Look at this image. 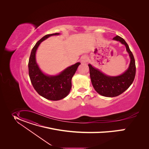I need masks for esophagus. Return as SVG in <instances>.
Listing matches in <instances>:
<instances>
[{"label": "esophagus", "instance_id": "esophagus-1", "mask_svg": "<svg viewBox=\"0 0 149 149\" xmlns=\"http://www.w3.org/2000/svg\"><path fill=\"white\" fill-rule=\"evenodd\" d=\"M88 61V58L86 57H84L82 58L81 59V63H85L86 62Z\"/></svg>", "mask_w": 149, "mask_h": 149}]
</instances>
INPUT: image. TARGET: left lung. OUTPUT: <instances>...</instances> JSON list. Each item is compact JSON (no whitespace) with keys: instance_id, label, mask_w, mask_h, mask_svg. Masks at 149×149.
<instances>
[{"instance_id":"obj_1","label":"left lung","mask_w":149,"mask_h":149,"mask_svg":"<svg viewBox=\"0 0 149 149\" xmlns=\"http://www.w3.org/2000/svg\"><path fill=\"white\" fill-rule=\"evenodd\" d=\"M113 40L124 44L131 58L127 70L122 74L110 77L105 75L99 70L88 65L91 82L95 91L100 95L106 97H115L123 93L131 85L135 76L136 66L134 56L127 43L122 37L116 36Z\"/></svg>"}]
</instances>
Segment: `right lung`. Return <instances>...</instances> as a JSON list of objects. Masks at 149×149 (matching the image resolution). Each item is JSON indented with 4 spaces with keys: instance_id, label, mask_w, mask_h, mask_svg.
I'll return each mask as SVG.
<instances>
[{
    "instance_id": "add662e5",
    "label": "right lung",
    "mask_w": 149,
    "mask_h": 149,
    "mask_svg": "<svg viewBox=\"0 0 149 149\" xmlns=\"http://www.w3.org/2000/svg\"><path fill=\"white\" fill-rule=\"evenodd\" d=\"M58 34H47L36 43L32 49L28 64L29 77L35 90L45 99L54 101L63 99L69 94L72 88V78L80 64L77 63L73 65L56 76H46L41 71L36 61V50L43 40L51 36Z\"/></svg>"
}]
</instances>
